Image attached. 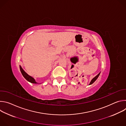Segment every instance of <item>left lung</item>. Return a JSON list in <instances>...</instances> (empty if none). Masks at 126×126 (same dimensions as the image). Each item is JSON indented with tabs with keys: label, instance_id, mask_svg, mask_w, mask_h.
Instances as JSON below:
<instances>
[{
	"label": "left lung",
	"instance_id": "left-lung-1",
	"mask_svg": "<svg viewBox=\"0 0 126 126\" xmlns=\"http://www.w3.org/2000/svg\"><path fill=\"white\" fill-rule=\"evenodd\" d=\"M100 73H99L96 76H95L94 78H93L92 79V80L91 81V82H90V85H91V84H93L96 80H97V79L98 78V77H99V75H100Z\"/></svg>",
	"mask_w": 126,
	"mask_h": 126
}]
</instances>
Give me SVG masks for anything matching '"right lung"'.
<instances>
[{
	"label": "right lung",
	"mask_w": 126,
	"mask_h": 126,
	"mask_svg": "<svg viewBox=\"0 0 126 126\" xmlns=\"http://www.w3.org/2000/svg\"><path fill=\"white\" fill-rule=\"evenodd\" d=\"M20 70L21 72L23 75V76L25 78V79L26 80H27L28 81L32 83H35V84H37V83L35 81V80H34V79L33 78H32L31 76L28 75L23 70V69L21 68V67L20 66Z\"/></svg>",
	"instance_id": "1"
}]
</instances>
